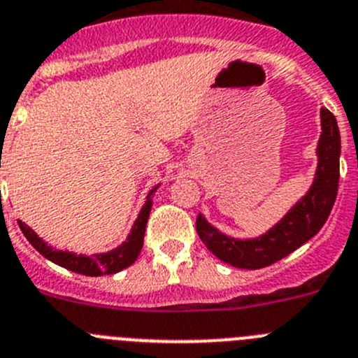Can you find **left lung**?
Returning a JSON list of instances; mask_svg holds the SVG:
<instances>
[{
    "label": "left lung",
    "mask_w": 358,
    "mask_h": 358,
    "mask_svg": "<svg viewBox=\"0 0 358 358\" xmlns=\"http://www.w3.org/2000/svg\"><path fill=\"white\" fill-rule=\"evenodd\" d=\"M321 129L320 163L313 188L270 232L241 241L220 234L202 215L196 216V234L216 257L236 268L259 270L289 255L320 232L332 211L339 188V127L327 108L321 110Z\"/></svg>",
    "instance_id": "left-lung-1"
}]
</instances>
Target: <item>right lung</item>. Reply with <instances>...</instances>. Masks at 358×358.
<instances>
[{
	"mask_svg": "<svg viewBox=\"0 0 358 358\" xmlns=\"http://www.w3.org/2000/svg\"><path fill=\"white\" fill-rule=\"evenodd\" d=\"M152 192L147 196L145 206H143L138 218L134 222L127 241H124L119 248H115V250L108 252V254H97L92 255V257H87V255H76L71 254V252L52 250V248L48 247V243H44V241L24 224V222H19V227H21L22 234L26 236V239H28L29 243L34 245V248H37L45 259L52 261L55 264H58V266L67 268V270L74 271V273L87 275V277H99V275L117 273V271L131 266L140 255V250H142L143 247V234H145L147 220H149L150 208H152V202H150Z\"/></svg>",
	"mask_w": 358,
	"mask_h": 358,
	"instance_id": "obj_1",
	"label": "right lung"
}]
</instances>
